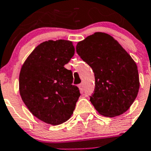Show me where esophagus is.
<instances>
[{
  "instance_id": "34e87169",
  "label": "esophagus",
  "mask_w": 151,
  "mask_h": 151,
  "mask_svg": "<svg viewBox=\"0 0 151 151\" xmlns=\"http://www.w3.org/2000/svg\"><path fill=\"white\" fill-rule=\"evenodd\" d=\"M78 87H79V89H80V91H81V93H83V83H81V84H79Z\"/></svg>"
}]
</instances>
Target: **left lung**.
<instances>
[{"instance_id": "1", "label": "left lung", "mask_w": 151, "mask_h": 151, "mask_svg": "<svg viewBox=\"0 0 151 151\" xmlns=\"http://www.w3.org/2000/svg\"><path fill=\"white\" fill-rule=\"evenodd\" d=\"M80 57L92 68L95 90L90 102L100 115L115 117L125 112L138 93L137 67L112 36L97 32L77 43Z\"/></svg>"}]
</instances>
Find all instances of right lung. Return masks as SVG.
<instances>
[{
	"instance_id": "add662e5",
	"label": "right lung",
	"mask_w": 151,
	"mask_h": 151,
	"mask_svg": "<svg viewBox=\"0 0 151 151\" xmlns=\"http://www.w3.org/2000/svg\"><path fill=\"white\" fill-rule=\"evenodd\" d=\"M74 55L72 42L48 40L36 47L21 68V98L30 112L47 124L68 121L81 96L78 87L72 85L71 70L64 67Z\"/></svg>"
}]
</instances>
